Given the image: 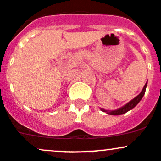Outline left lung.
Returning a JSON list of instances; mask_svg holds the SVG:
<instances>
[{
    "label": "left lung",
    "mask_w": 161,
    "mask_h": 161,
    "mask_svg": "<svg viewBox=\"0 0 161 161\" xmlns=\"http://www.w3.org/2000/svg\"><path fill=\"white\" fill-rule=\"evenodd\" d=\"M146 87H147V83L145 84V86H144V88H143V89H142V92H141L140 94L138 95V96H136V97L134 98V99H132V100L130 101L128 103H126L125 106L122 107V108H119V109H118V110H115V111H106V110H104V109H101V111H104V112H107L108 114H111V115H119V114H125V113H126L127 111H129L130 110L133 109V108H134V107H135L136 105H137V103L140 102L141 99H142L143 96L145 95Z\"/></svg>",
    "instance_id": "1"
}]
</instances>
